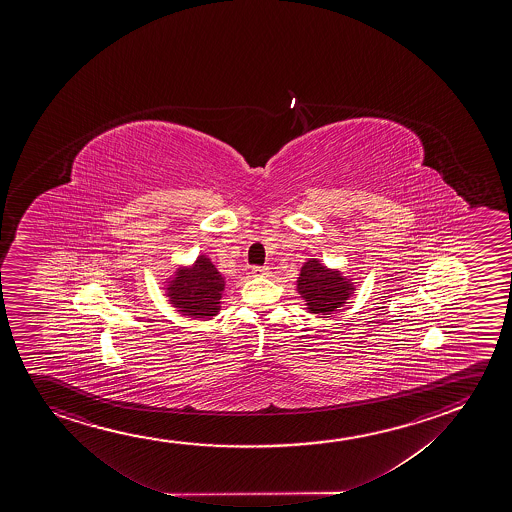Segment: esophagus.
Segmentation results:
<instances>
[{
    "label": "esophagus",
    "instance_id": "obj_1",
    "mask_svg": "<svg viewBox=\"0 0 512 512\" xmlns=\"http://www.w3.org/2000/svg\"><path fill=\"white\" fill-rule=\"evenodd\" d=\"M254 277H266L270 275V268L268 266H253Z\"/></svg>",
    "mask_w": 512,
    "mask_h": 512
}]
</instances>
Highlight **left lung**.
Instances as JSON below:
<instances>
[{
  "instance_id": "8db88e82",
  "label": "left lung",
  "mask_w": 512,
  "mask_h": 512,
  "mask_svg": "<svg viewBox=\"0 0 512 512\" xmlns=\"http://www.w3.org/2000/svg\"><path fill=\"white\" fill-rule=\"evenodd\" d=\"M298 293L307 301L310 314L329 315L347 303L354 286L338 270H329L319 259H308L301 266Z\"/></svg>"
}]
</instances>
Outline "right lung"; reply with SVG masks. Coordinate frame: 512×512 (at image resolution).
Here are the masks:
<instances>
[{"instance_id":"right-lung-1","label":"right lung","mask_w":512,"mask_h":512,"mask_svg":"<svg viewBox=\"0 0 512 512\" xmlns=\"http://www.w3.org/2000/svg\"><path fill=\"white\" fill-rule=\"evenodd\" d=\"M225 277L212 265L211 259L198 256L190 268H181L167 286V296L178 312L195 319H211L218 315Z\"/></svg>"}]
</instances>
